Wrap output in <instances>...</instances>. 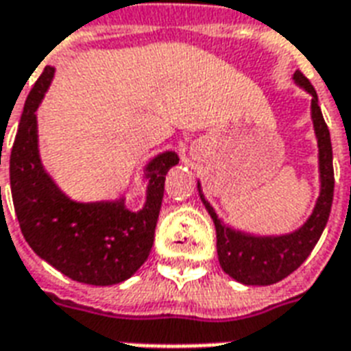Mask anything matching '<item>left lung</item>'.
<instances>
[{"instance_id": "8db88e82", "label": "left lung", "mask_w": 351, "mask_h": 351, "mask_svg": "<svg viewBox=\"0 0 351 351\" xmlns=\"http://www.w3.org/2000/svg\"><path fill=\"white\" fill-rule=\"evenodd\" d=\"M295 84L311 95V120L315 129L317 145H319V175H321V193L317 198L313 213L299 230L278 237H255L231 230L219 219L215 209L204 198L200 182L197 184L198 195L204 206L211 215L217 230V253L219 262L230 277L245 286H269L282 280L293 273L302 262L310 256L311 250L321 239L326 228L328 217L333 202V153L330 131L322 118L319 98L304 74L297 71L293 74Z\"/></svg>"}]
</instances>
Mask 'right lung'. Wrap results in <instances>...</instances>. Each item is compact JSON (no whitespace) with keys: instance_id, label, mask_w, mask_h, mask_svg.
Returning <instances> with one entry per match:
<instances>
[{"instance_id":"add662e5","label":"right lung","mask_w":351,"mask_h":351,"mask_svg":"<svg viewBox=\"0 0 351 351\" xmlns=\"http://www.w3.org/2000/svg\"><path fill=\"white\" fill-rule=\"evenodd\" d=\"M54 78L45 67L25 101L10 153V189L25 240L34 253L76 282L111 286L127 280L147 261L153 247L164 182L178 164L175 151L154 156L145 167L147 197L140 211L125 208V198L74 202L45 171L38 149L40 107Z\"/></svg>"}]
</instances>
